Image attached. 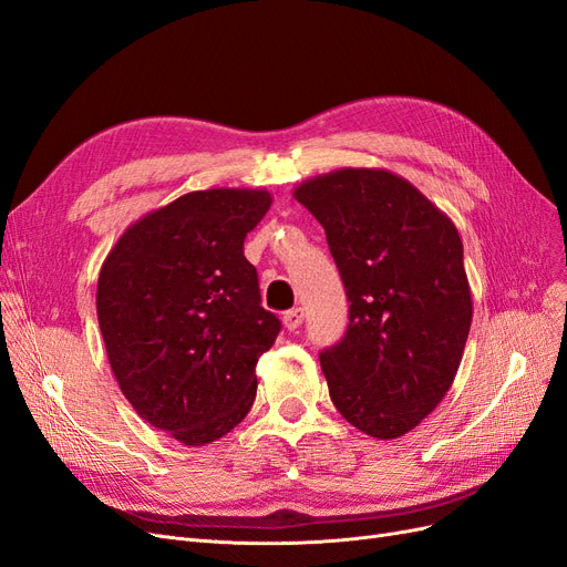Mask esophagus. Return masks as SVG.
<instances>
[{
  "mask_svg": "<svg viewBox=\"0 0 567 567\" xmlns=\"http://www.w3.org/2000/svg\"><path fill=\"white\" fill-rule=\"evenodd\" d=\"M301 322H303V310L301 308H291V310H287L285 316H282V324H285L287 331L299 329Z\"/></svg>",
  "mask_w": 567,
  "mask_h": 567,
  "instance_id": "34e87169",
  "label": "esophagus"
}]
</instances>
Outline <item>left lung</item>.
Wrapping results in <instances>:
<instances>
[{
  "instance_id": "left-lung-1",
  "label": "left lung",
  "mask_w": 567,
  "mask_h": 567,
  "mask_svg": "<svg viewBox=\"0 0 567 567\" xmlns=\"http://www.w3.org/2000/svg\"><path fill=\"white\" fill-rule=\"evenodd\" d=\"M295 198L322 224L350 301L346 337L320 352L331 402L369 436H404L444 400L467 343L457 228L381 167L318 175Z\"/></svg>"
}]
</instances>
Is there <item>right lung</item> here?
<instances>
[{
  "label": "right lung",
  "instance_id": "right-lung-1",
  "mask_svg": "<svg viewBox=\"0 0 567 567\" xmlns=\"http://www.w3.org/2000/svg\"><path fill=\"white\" fill-rule=\"evenodd\" d=\"M266 188L184 194L123 230L97 278L110 367L142 421L184 446L228 434L257 396V362L280 320L264 310L245 236Z\"/></svg>",
  "mask_w": 567,
  "mask_h": 567
}]
</instances>
